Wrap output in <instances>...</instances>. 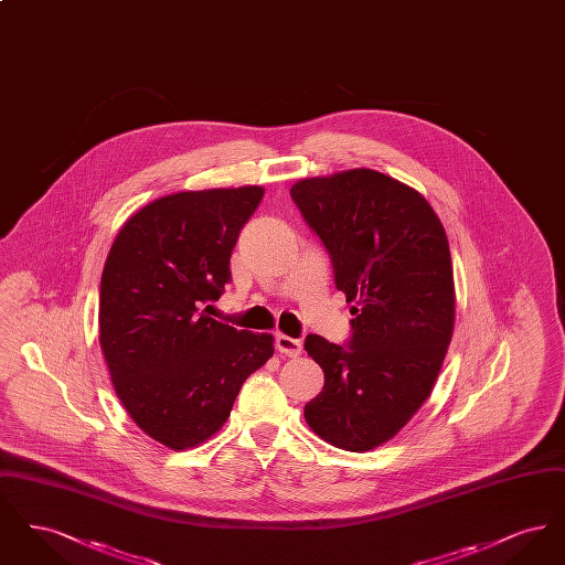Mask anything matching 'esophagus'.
<instances>
[{
  "label": "esophagus",
  "instance_id": "1",
  "mask_svg": "<svg viewBox=\"0 0 565 565\" xmlns=\"http://www.w3.org/2000/svg\"><path fill=\"white\" fill-rule=\"evenodd\" d=\"M275 345H277L279 353H284V355H290V358L300 355V351H302V343H300L298 339L286 337V334H277V339H275Z\"/></svg>",
  "mask_w": 565,
  "mask_h": 565
}]
</instances>
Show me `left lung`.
Listing matches in <instances>:
<instances>
[{
  "label": "left lung",
  "instance_id": "1",
  "mask_svg": "<svg viewBox=\"0 0 565 565\" xmlns=\"http://www.w3.org/2000/svg\"><path fill=\"white\" fill-rule=\"evenodd\" d=\"M290 194L355 305L348 348L305 339L323 371L305 419L326 443L364 454L430 398L447 355L456 323L447 233L417 190L373 169L305 178Z\"/></svg>",
  "mask_w": 565,
  "mask_h": 565
}]
</instances>
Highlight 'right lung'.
I'll list each match as a JSON object with an SVG mask.
<instances>
[{"mask_svg": "<svg viewBox=\"0 0 565 565\" xmlns=\"http://www.w3.org/2000/svg\"><path fill=\"white\" fill-rule=\"evenodd\" d=\"M265 189L186 190L131 215L109 247L99 343L127 413L184 451L220 430L273 337L207 316L231 281V254Z\"/></svg>", "mask_w": 565, "mask_h": 565, "instance_id": "add662e5", "label": "right lung"}]
</instances>
